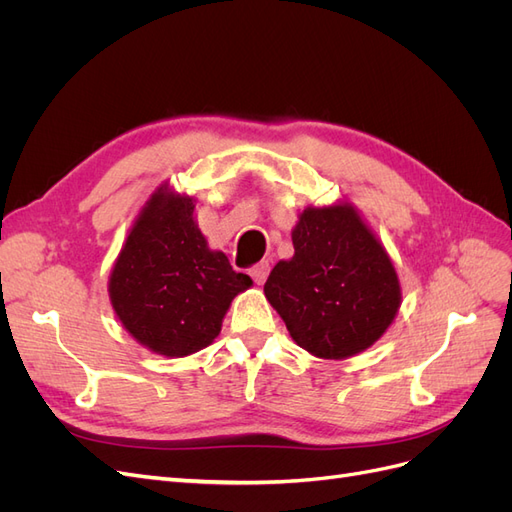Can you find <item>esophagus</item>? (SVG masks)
Returning <instances> with one entry per match:
<instances>
[{
	"mask_svg": "<svg viewBox=\"0 0 512 512\" xmlns=\"http://www.w3.org/2000/svg\"><path fill=\"white\" fill-rule=\"evenodd\" d=\"M269 271H271V265L267 260H262V262H258L256 267H252L250 269V275H252V280L258 284V286H262L267 282V275H269Z\"/></svg>",
	"mask_w": 512,
	"mask_h": 512,
	"instance_id": "esophagus-1",
	"label": "esophagus"
}]
</instances>
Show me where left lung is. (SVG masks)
Masks as SVG:
<instances>
[{
    "instance_id": "8db88e82",
    "label": "left lung",
    "mask_w": 512,
    "mask_h": 512,
    "mask_svg": "<svg viewBox=\"0 0 512 512\" xmlns=\"http://www.w3.org/2000/svg\"><path fill=\"white\" fill-rule=\"evenodd\" d=\"M265 297L290 337L318 359L342 361L374 346L401 305L391 256L350 203L307 207L292 228Z\"/></svg>"
}]
</instances>
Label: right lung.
I'll use <instances>...</instances> for the list:
<instances>
[{
	"label": "right lung",
	"instance_id": "right-lung-1",
	"mask_svg": "<svg viewBox=\"0 0 512 512\" xmlns=\"http://www.w3.org/2000/svg\"><path fill=\"white\" fill-rule=\"evenodd\" d=\"M194 198L162 183L128 232L108 277L119 322L147 350L181 359L222 331L232 299L252 286L224 252L209 250Z\"/></svg>",
	"mask_w": 512,
	"mask_h": 512
}]
</instances>
